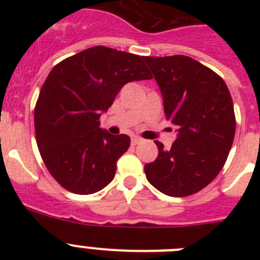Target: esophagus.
<instances>
[{
	"mask_svg": "<svg viewBox=\"0 0 260 260\" xmlns=\"http://www.w3.org/2000/svg\"><path fill=\"white\" fill-rule=\"evenodd\" d=\"M141 141H142V138L137 137V135H132V144H133V146H135V144H138V143H141Z\"/></svg>",
	"mask_w": 260,
	"mask_h": 260,
	"instance_id": "34e87169",
	"label": "esophagus"
}]
</instances>
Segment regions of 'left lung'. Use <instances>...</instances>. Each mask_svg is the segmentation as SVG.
I'll use <instances>...</instances> for the list:
<instances>
[{
	"instance_id": "left-lung-1",
	"label": "left lung",
	"mask_w": 260,
	"mask_h": 260,
	"mask_svg": "<svg viewBox=\"0 0 260 260\" xmlns=\"http://www.w3.org/2000/svg\"><path fill=\"white\" fill-rule=\"evenodd\" d=\"M153 73L167 119L178 127L171 150L144 165L147 180L169 197H187L210 185L224 167L236 133L233 100L219 74L187 56L144 57Z\"/></svg>"
}]
</instances>
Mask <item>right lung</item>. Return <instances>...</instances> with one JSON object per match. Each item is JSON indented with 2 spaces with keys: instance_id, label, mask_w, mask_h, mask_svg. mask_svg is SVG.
<instances>
[{
  "instance_id": "obj_1",
  "label": "right lung",
  "mask_w": 260,
  "mask_h": 260,
  "mask_svg": "<svg viewBox=\"0 0 260 260\" xmlns=\"http://www.w3.org/2000/svg\"><path fill=\"white\" fill-rule=\"evenodd\" d=\"M151 78L143 56L104 45L50 70L35 105V134L45 167L63 189L88 195L113 180L130 138L102 130L100 116L126 83Z\"/></svg>"
}]
</instances>
